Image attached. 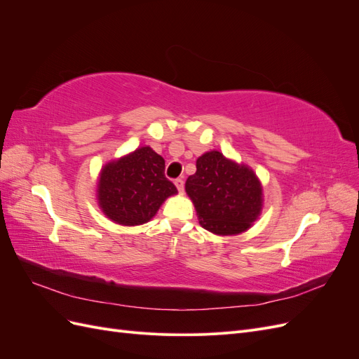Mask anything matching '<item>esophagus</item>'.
Masks as SVG:
<instances>
[{
    "mask_svg": "<svg viewBox=\"0 0 359 359\" xmlns=\"http://www.w3.org/2000/svg\"><path fill=\"white\" fill-rule=\"evenodd\" d=\"M175 186H177V189H178L180 193L184 191V181H182L181 178H177V180H175Z\"/></svg>",
    "mask_w": 359,
    "mask_h": 359,
    "instance_id": "1",
    "label": "esophagus"
}]
</instances>
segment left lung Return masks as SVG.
<instances>
[{
  "mask_svg": "<svg viewBox=\"0 0 359 359\" xmlns=\"http://www.w3.org/2000/svg\"><path fill=\"white\" fill-rule=\"evenodd\" d=\"M186 191L199 223L217 235L247 231L262 208V189L252 169L227 160L219 151L201 156Z\"/></svg>",
  "mask_w": 359,
  "mask_h": 359,
  "instance_id": "8db88e82",
  "label": "left lung"
}]
</instances>
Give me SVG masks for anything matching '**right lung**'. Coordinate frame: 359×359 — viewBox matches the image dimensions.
<instances>
[{
  "instance_id": "right-lung-1",
  "label": "right lung",
  "mask_w": 359,
  "mask_h": 359,
  "mask_svg": "<svg viewBox=\"0 0 359 359\" xmlns=\"http://www.w3.org/2000/svg\"><path fill=\"white\" fill-rule=\"evenodd\" d=\"M177 191L165 177L163 157L142 147L102 169L99 203L114 222L135 226L153 219L160 205Z\"/></svg>"
}]
</instances>
